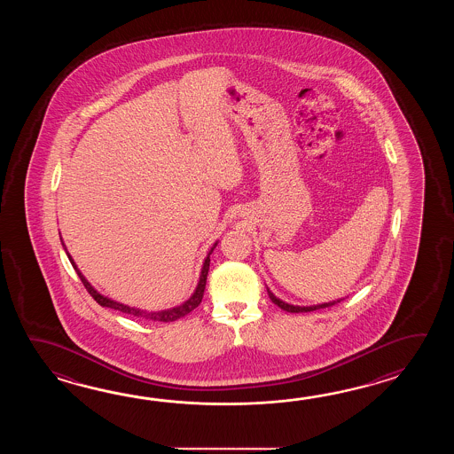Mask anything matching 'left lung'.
Instances as JSON below:
<instances>
[{"mask_svg":"<svg viewBox=\"0 0 454 454\" xmlns=\"http://www.w3.org/2000/svg\"><path fill=\"white\" fill-rule=\"evenodd\" d=\"M268 295H270V299L272 300V303H276L279 309H286V311H289V313H307V311H315V309H328V307H333V305H336V303L344 300H333V301L319 303V305H311V307H299V305H290V303H286V301H282V300L278 299V297H276L270 289H268Z\"/></svg>","mask_w":454,"mask_h":454,"instance_id":"left-lung-1","label":"left lung"}]
</instances>
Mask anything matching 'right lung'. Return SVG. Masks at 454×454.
<instances>
[{
    "label": "right lung",
    "mask_w": 454,
    "mask_h": 454,
    "mask_svg": "<svg viewBox=\"0 0 454 454\" xmlns=\"http://www.w3.org/2000/svg\"><path fill=\"white\" fill-rule=\"evenodd\" d=\"M63 243V240H61ZM63 247H65V243H63ZM217 247V241L214 243L213 248L211 251L207 253V256H206V260L203 262V270H201V276H200V282H198V286H196V290L193 292V295L190 297V299L184 301L182 305H178V307H174V309H160V311H145V309H135V307H128V305H123V303H120V301H115V300L108 299L106 295H102V294H98L89 282H87L86 278L82 276V272L77 270L76 262L74 260L69 256V261H71V264H73V268L76 270L77 276H79V279L82 280V284H84V287H86L87 292L90 294V297L96 300L97 303L100 305V307H106V309H118V311H121V313H126V315H133L136 318H143L149 319V321H162V323H168V321H176V319L184 318V315H188L190 311H193L200 303H201V300H203L204 289H206V279H207V272H209V262H211V253H213L214 248ZM65 250H67V247H65Z\"/></svg>",
    "instance_id": "add662e5"
}]
</instances>
